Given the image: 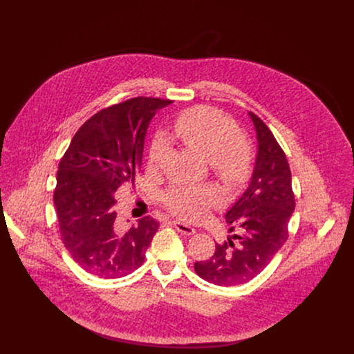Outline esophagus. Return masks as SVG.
<instances>
[{"mask_svg": "<svg viewBox=\"0 0 354 354\" xmlns=\"http://www.w3.org/2000/svg\"><path fill=\"white\" fill-rule=\"evenodd\" d=\"M174 227L178 230V232L183 234V235H193L194 234V228L185 224V223H180V221H172Z\"/></svg>", "mask_w": 354, "mask_h": 354, "instance_id": "34e87169", "label": "esophagus"}]
</instances>
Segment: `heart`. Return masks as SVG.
I'll return each mask as SVG.
<instances>
[{
  "instance_id": "1",
  "label": "heart",
  "mask_w": 354,
  "mask_h": 354,
  "mask_svg": "<svg viewBox=\"0 0 354 354\" xmlns=\"http://www.w3.org/2000/svg\"><path fill=\"white\" fill-rule=\"evenodd\" d=\"M175 133L194 153L212 164L216 175L238 186L252 168V154L242 140L238 126L221 112L212 108H194L175 120ZM164 153V140L157 137L149 148L148 164L156 167ZM221 198L210 186H174L164 193L165 206L182 218H197Z\"/></svg>"
}]
</instances>
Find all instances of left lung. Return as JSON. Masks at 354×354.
<instances>
[{
    "mask_svg": "<svg viewBox=\"0 0 354 354\" xmlns=\"http://www.w3.org/2000/svg\"><path fill=\"white\" fill-rule=\"evenodd\" d=\"M258 138V154L250 182L227 212L225 220L241 231L216 243L210 259L194 263L196 273L217 286H238L257 277L288 236L295 200L284 151L269 127L249 112Z\"/></svg>",
    "mask_w": 354,
    "mask_h": 354,
    "instance_id": "left-lung-1",
    "label": "left lung"
}]
</instances>
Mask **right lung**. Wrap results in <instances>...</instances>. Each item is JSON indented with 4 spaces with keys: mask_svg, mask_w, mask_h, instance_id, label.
Returning a JSON list of instances; mask_svg holds the SVG:
<instances>
[{
    "mask_svg": "<svg viewBox=\"0 0 354 354\" xmlns=\"http://www.w3.org/2000/svg\"><path fill=\"white\" fill-rule=\"evenodd\" d=\"M169 104L168 99L138 96L102 109L80 127L59 164L53 200L63 243L91 274H130L142 265L158 231L160 223L151 217L123 230L115 192L134 182L148 124Z\"/></svg>",
    "mask_w": 354,
    "mask_h": 354,
    "instance_id": "right-lung-1",
    "label": "right lung"
}]
</instances>
